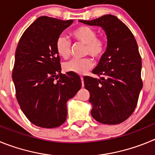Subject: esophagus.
Here are the masks:
<instances>
[{"label": "esophagus", "mask_w": 155, "mask_h": 155, "mask_svg": "<svg viewBox=\"0 0 155 155\" xmlns=\"http://www.w3.org/2000/svg\"><path fill=\"white\" fill-rule=\"evenodd\" d=\"M81 80L82 87H84V78H83V77H81Z\"/></svg>", "instance_id": "34e87169"}]
</instances>
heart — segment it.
<instances>
[{
	"mask_svg": "<svg viewBox=\"0 0 155 155\" xmlns=\"http://www.w3.org/2000/svg\"><path fill=\"white\" fill-rule=\"evenodd\" d=\"M71 36L78 42L85 45L84 55H91L95 59H100L106 50V41L103 37H98L94 28L87 25H80L72 30ZM55 48L58 55L64 59L69 58L71 53V43L65 36L60 35L55 42ZM93 66V61L89 57L81 60H72L64 64V70L77 74H84Z\"/></svg>",
	"mask_w": 155,
	"mask_h": 155,
	"instance_id": "heart-1",
	"label": "heart"
}]
</instances>
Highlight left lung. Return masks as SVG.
<instances>
[{
  "label": "left lung",
  "mask_w": 155,
  "mask_h": 155,
  "mask_svg": "<svg viewBox=\"0 0 155 155\" xmlns=\"http://www.w3.org/2000/svg\"><path fill=\"white\" fill-rule=\"evenodd\" d=\"M80 21L102 27L108 40L107 49L92 71L100 79L84 77L92 104L91 116L101 124H121L136 109L143 87L141 57L136 39L128 27L112 15Z\"/></svg>",
  "instance_id": "1"
}]
</instances>
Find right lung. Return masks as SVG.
Masks as SVG:
<instances>
[{"label": "right lung", "mask_w": 155, "mask_h": 155, "mask_svg": "<svg viewBox=\"0 0 155 155\" xmlns=\"http://www.w3.org/2000/svg\"><path fill=\"white\" fill-rule=\"evenodd\" d=\"M73 20L42 16L28 26L15 51L12 79L16 98L31 124L55 128L65 122L67 102L81 87L77 74L61 73L55 42Z\"/></svg>", "instance_id": "right-lung-1"}]
</instances>
